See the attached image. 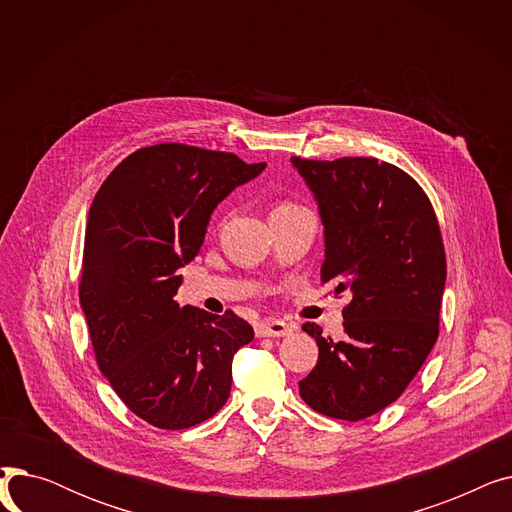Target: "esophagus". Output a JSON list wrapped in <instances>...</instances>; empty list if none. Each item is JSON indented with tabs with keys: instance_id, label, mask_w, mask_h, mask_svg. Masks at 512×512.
Segmentation results:
<instances>
[{
	"instance_id": "esophagus-1",
	"label": "esophagus",
	"mask_w": 512,
	"mask_h": 512,
	"mask_svg": "<svg viewBox=\"0 0 512 512\" xmlns=\"http://www.w3.org/2000/svg\"><path fill=\"white\" fill-rule=\"evenodd\" d=\"M294 330H297V324H292V321L267 319V321H261L255 332H257V338H282V336H290Z\"/></svg>"
}]
</instances>
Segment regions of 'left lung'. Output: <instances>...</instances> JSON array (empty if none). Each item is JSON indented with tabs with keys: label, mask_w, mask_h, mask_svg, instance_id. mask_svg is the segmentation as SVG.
<instances>
[{
	"label": "left lung",
	"mask_w": 512,
	"mask_h": 512,
	"mask_svg": "<svg viewBox=\"0 0 512 512\" xmlns=\"http://www.w3.org/2000/svg\"><path fill=\"white\" fill-rule=\"evenodd\" d=\"M290 161L324 224L321 282L353 294L342 340L324 338L309 321L303 326L319 359L299 392L321 415L359 421L405 392L438 340L446 284L438 218L423 188L386 161Z\"/></svg>",
	"instance_id": "left-lung-1"
}]
</instances>
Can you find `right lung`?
Masks as SVG:
<instances>
[{"label":"right lung","instance_id":"add662e5","mask_svg":"<svg viewBox=\"0 0 512 512\" xmlns=\"http://www.w3.org/2000/svg\"><path fill=\"white\" fill-rule=\"evenodd\" d=\"M265 164L161 143L128 155L89 209L78 294L101 373L124 405L159 429H186L230 396L232 359L253 328L174 297L213 209Z\"/></svg>","mask_w":512,"mask_h":512}]
</instances>
